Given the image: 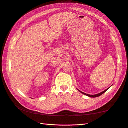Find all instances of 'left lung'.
Masks as SVG:
<instances>
[{
  "mask_svg": "<svg viewBox=\"0 0 128 128\" xmlns=\"http://www.w3.org/2000/svg\"><path fill=\"white\" fill-rule=\"evenodd\" d=\"M109 88H107V89H106V90H104V91H103V92H100V93H98V94H93V95H92V94H86V93H84V92H81V91L80 90H78L81 93H82V94H84V95H86V96H88V97H92V98H95V97H99V96H100V95H102V94H103L104 92H106V90H107L108 89H109Z\"/></svg>",
  "mask_w": 128,
  "mask_h": 128,
  "instance_id": "1",
  "label": "left lung"
}]
</instances>
